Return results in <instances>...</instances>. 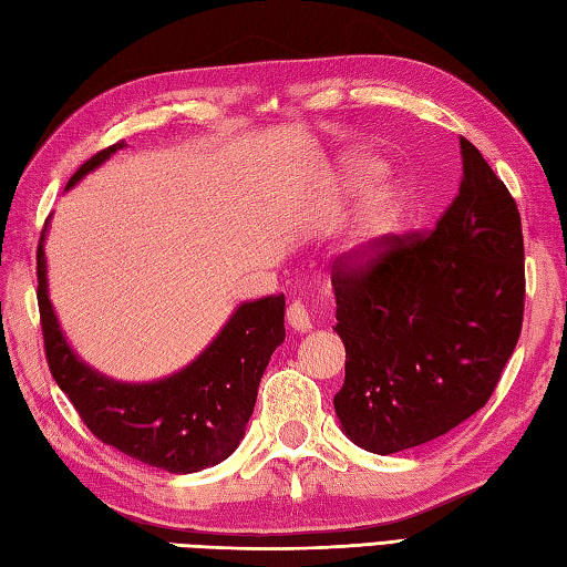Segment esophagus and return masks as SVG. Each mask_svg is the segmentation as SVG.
<instances>
[{
  "label": "esophagus",
  "mask_w": 567,
  "mask_h": 567,
  "mask_svg": "<svg viewBox=\"0 0 567 567\" xmlns=\"http://www.w3.org/2000/svg\"><path fill=\"white\" fill-rule=\"evenodd\" d=\"M286 320H288V324H291L293 330H298V332L312 330L310 312H308V308L303 306V300H291V303H288V308H286Z\"/></svg>",
  "instance_id": "esophagus-1"
}]
</instances>
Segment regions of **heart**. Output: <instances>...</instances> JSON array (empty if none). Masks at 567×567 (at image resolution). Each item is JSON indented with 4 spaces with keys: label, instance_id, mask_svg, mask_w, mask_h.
<instances>
[{
    "label": "heart",
    "instance_id": "heart-1",
    "mask_svg": "<svg viewBox=\"0 0 567 567\" xmlns=\"http://www.w3.org/2000/svg\"><path fill=\"white\" fill-rule=\"evenodd\" d=\"M383 174L381 159L371 155H349L344 165L324 179L318 210L324 220H337L344 208L354 200L363 188ZM402 204L390 188H371L367 204L361 208L354 230L347 243V251L354 259H371L379 255L383 245L398 233Z\"/></svg>",
    "mask_w": 567,
    "mask_h": 567
}]
</instances>
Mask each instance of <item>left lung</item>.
<instances>
[{
    "label": "left lung",
    "instance_id": "1",
    "mask_svg": "<svg viewBox=\"0 0 567 567\" xmlns=\"http://www.w3.org/2000/svg\"><path fill=\"white\" fill-rule=\"evenodd\" d=\"M458 196L426 235L390 237L369 261L339 257L334 332L347 349L334 412L371 454L432 442L481 410L524 320L517 204L461 137Z\"/></svg>",
    "mask_w": 567,
    "mask_h": 567
}]
</instances>
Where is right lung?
Wrapping results in <instances>:
<instances>
[{
  "mask_svg": "<svg viewBox=\"0 0 567 567\" xmlns=\"http://www.w3.org/2000/svg\"><path fill=\"white\" fill-rule=\"evenodd\" d=\"M121 147L116 143L86 159L68 188ZM48 220L35 251L45 359L82 422L121 454L167 473H196L228 458L245 436L264 369L286 339L284 293L243 303L198 359L169 379L113 381L74 354L50 306L43 251Z\"/></svg>",
  "mask_w": 567,
  "mask_h": 567,
  "instance_id": "1",
  "label": "right lung"
}]
</instances>
